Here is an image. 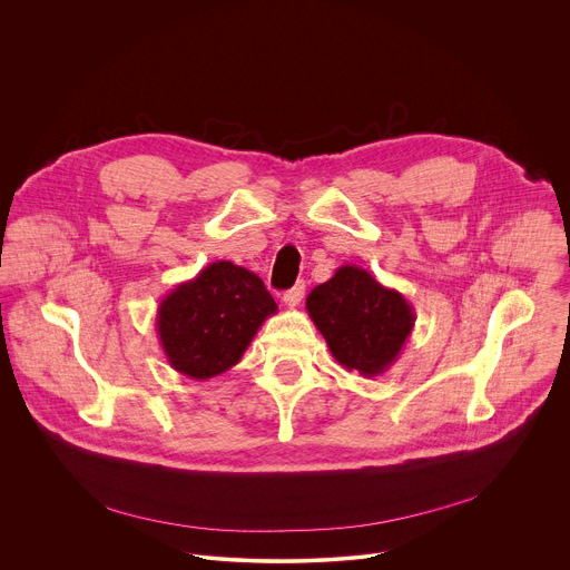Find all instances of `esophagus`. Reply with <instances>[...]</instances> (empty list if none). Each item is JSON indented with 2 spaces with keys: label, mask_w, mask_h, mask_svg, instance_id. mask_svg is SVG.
<instances>
[{
  "label": "esophagus",
  "mask_w": 570,
  "mask_h": 570,
  "mask_svg": "<svg viewBox=\"0 0 570 570\" xmlns=\"http://www.w3.org/2000/svg\"><path fill=\"white\" fill-rule=\"evenodd\" d=\"M302 297H304V284L299 282V284H295L291 291L284 293V304H286L288 308H295V306H299Z\"/></svg>",
  "instance_id": "1"
}]
</instances>
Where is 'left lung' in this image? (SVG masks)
Masks as SVG:
<instances>
[{
	"instance_id": "1",
	"label": "left lung",
	"mask_w": 570,
	"mask_h": 570,
	"mask_svg": "<svg viewBox=\"0 0 570 570\" xmlns=\"http://www.w3.org/2000/svg\"><path fill=\"white\" fill-rule=\"evenodd\" d=\"M306 311L331 355L362 377L381 375L399 360L416 322L403 293L353 264L340 266L328 282L315 286Z\"/></svg>"
}]
</instances>
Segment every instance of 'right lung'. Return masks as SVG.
I'll use <instances>...</instances> for the list:
<instances>
[{
    "instance_id": "right-lung-1",
    "label": "right lung",
    "mask_w": 570,
    "mask_h": 570,
    "mask_svg": "<svg viewBox=\"0 0 570 570\" xmlns=\"http://www.w3.org/2000/svg\"><path fill=\"white\" fill-rule=\"evenodd\" d=\"M277 313L264 282L233 262H213L158 304L156 333L171 368L208 381L235 366Z\"/></svg>"
}]
</instances>
